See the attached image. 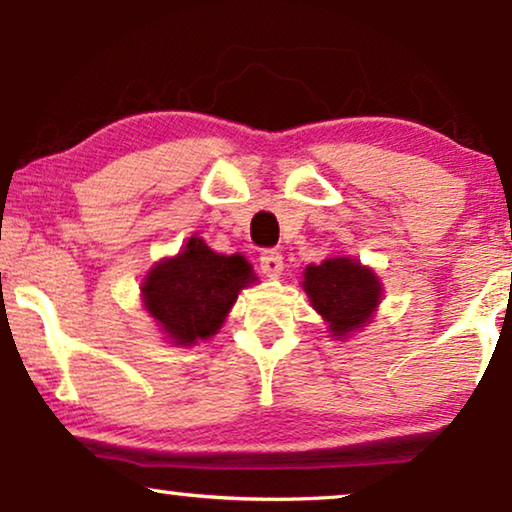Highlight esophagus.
<instances>
[{
	"label": "esophagus",
	"mask_w": 512,
	"mask_h": 512,
	"mask_svg": "<svg viewBox=\"0 0 512 512\" xmlns=\"http://www.w3.org/2000/svg\"><path fill=\"white\" fill-rule=\"evenodd\" d=\"M260 267H262L264 274H269V276L281 274V271H283V257H281V252H276V250H264L262 255H260Z\"/></svg>",
	"instance_id": "esophagus-1"
}]
</instances>
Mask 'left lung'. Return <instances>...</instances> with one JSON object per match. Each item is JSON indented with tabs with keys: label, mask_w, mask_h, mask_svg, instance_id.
I'll list each match as a JSON object with an SVG mask.
<instances>
[{
	"label": "left lung",
	"mask_w": 512,
	"mask_h": 512,
	"mask_svg": "<svg viewBox=\"0 0 512 512\" xmlns=\"http://www.w3.org/2000/svg\"><path fill=\"white\" fill-rule=\"evenodd\" d=\"M304 290L337 339L363 327L381 297L377 276L349 257L311 264L304 271Z\"/></svg>",
	"instance_id": "8db88e82"
}]
</instances>
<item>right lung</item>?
I'll return each instance as SVG.
<instances>
[{
  "mask_svg": "<svg viewBox=\"0 0 512 512\" xmlns=\"http://www.w3.org/2000/svg\"><path fill=\"white\" fill-rule=\"evenodd\" d=\"M255 281L241 255H217L203 238L149 271L142 285L147 311L175 344L189 346L220 330L238 290Z\"/></svg>",
  "mask_w": 512,
  "mask_h": 512,
  "instance_id": "right-lung-1",
  "label": "right lung"
}]
</instances>
